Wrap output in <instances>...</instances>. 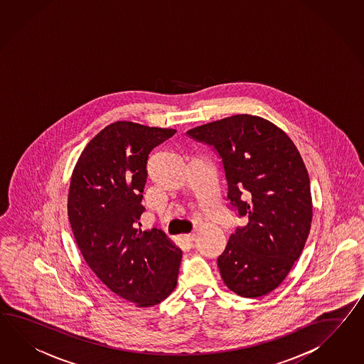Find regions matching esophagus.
<instances>
[{"mask_svg":"<svg viewBox=\"0 0 364 364\" xmlns=\"http://www.w3.org/2000/svg\"><path fill=\"white\" fill-rule=\"evenodd\" d=\"M184 240H189V242H193L196 240L195 232H191V234H186L184 235Z\"/></svg>","mask_w":364,"mask_h":364,"instance_id":"34e87169","label":"esophagus"}]
</instances>
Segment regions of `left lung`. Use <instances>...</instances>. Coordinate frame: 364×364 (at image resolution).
<instances>
[{
  "mask_svg": "<svg viewBox=\"0 0 364 364\" xmlns=\"http://www.w3.org/2000/svg\"><path fill=\"white\" fill-rule=\"evenodd\" d=\"M186 135L213 149L226 178V200L247 223L217 259L222 280L242 297L272 292L301 255L311 231V181L289 136L260 117L238 114Z\"/></svg>",
  "mask_w": 364,
  "mask_h": 364,
  "instance_id": "obj_1",
  "label": "left lung"
}]
</instances>
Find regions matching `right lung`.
Here are the masks:
<instances>
[{"label": "right lung", "mask_w": 364, "mask_h": 364, "mask_svg": "<svg viewBox=\"0 0 364 364\" xmlns=\"http://www.w3.org/2000/svg\"><path fill=\"white\" fill-rule=\"evenodd\" d=\"M176 130L118 121L87 144L72 173L68 218L81 255L126 301L147 308L178 283L181 251L164 232L142 231L151 151Z\"/></svg>", "instance_id": "obj_1"}]
</instances>
